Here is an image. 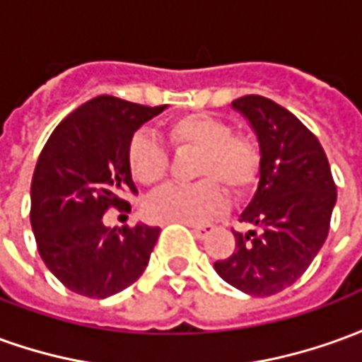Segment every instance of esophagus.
Segmentation results:
<instances>
[{
    "instance_id": "1",
    "label": "esophagus",
    "mask_w": 362,
    "mask_h": 362,
    "mask_svg": "<svg viewBox=\"0 0 362 362\" xmlns=\"http://www.w3.org/2000/svg\"><path fill=\"white\" fill-rule=\"evenodd\" d=\"M192 231H194V235L198 239H204V237H207L214 231V225H192Z\"/></svg>"
}]
</instances>
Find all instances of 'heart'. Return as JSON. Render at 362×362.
Wrapping results in <instances>:
<instances>
[{"mask_svg": "<svg viewBox=\"0 0 362 362\" xmlns=\"http://www.w3.org/2000/svg\"><path fill=\"white\" fill-rule=\"evenodd\" d=\"M166 135L176 151H194L196 184H170L146 199V216L163 223H204L225 207L219 185L231 196H241L251 188L259 174L260 156L251 139L231 133L225 121L188 113L166 125ZM129 168L133 178L145 186H155L168 173V155L155 139L137 133L129 143Z\"/></svg>", "mask_w": 362, "mask_h": 362, "instance_id": "heart-1", "label": "heart"}]
</instances>
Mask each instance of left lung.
<instances>
[{
	"label": "left lung",
	"mask_w": 362,
	"mask_h": 362,
	"mask_svg": "<svg viewBox=\"0 0 362 362\" xmlns=\"http://www.w3.org/2000/svg\"><path fill=\"white\" fill-rule=\"evenodd\" d=\"M231 107L259 141V182L239 216L257 231H235L233 255L214 269L245 294L272 296L292 286L320 252L337 188L320 141L296 115L262 95H243Z\"/></svg>",
	"instance_id": "obj_1"
}]
</instances>
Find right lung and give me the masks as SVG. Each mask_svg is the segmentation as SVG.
<instances>
[{
  "instance_id": "right-lung-1",
  "label": "right lung",
  "mask_w": 362,
  "mask_h": 362,
  "mask_svg": "<svg viewBox=\"0 0 362 362\" xmlns=\"http://www.w3.org/2000/svg\"><path fill=\"white\" fill-rule=\"evenodd\" d=\"M166 105L146 107L98 95L58 123L31 182V227L47 269L76 294L107 298L145 272L160 227L110 229L107 207L125 209L137 192L129 143Z\"/></svg>"
}]
</instances>
